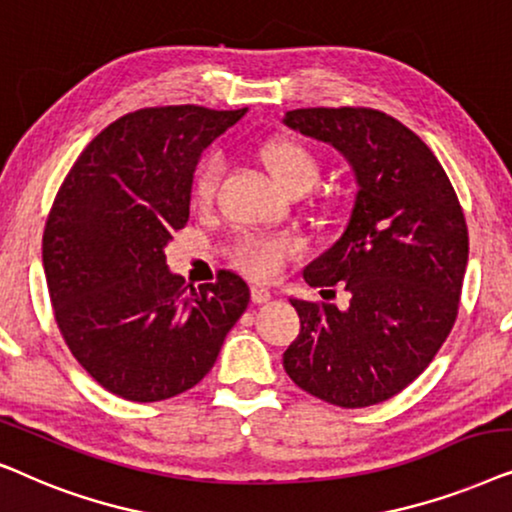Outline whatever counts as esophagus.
<instances>
[{"instance_id": "obj_1", "label": "esophagus", "mask_w": 512, "mask_h": 512, "mask_svg": "<svg viewBox=\"0 0 512 512\" xmlns=\"http://www.w3.org/2000/svg\"><path fill=\"white\" fill-rule=\"evenodd\" d=\"M250 297H252V302L255 304H267L271 297H274V292H271L267 285H262V283H255L250 288Z\"/></svg>"}]
</instances>
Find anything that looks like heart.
<instances>
[{"instance_id": "b5f03b06", "label": "heart", "mask_w": 512, "mask_h": 512, "mask_svg": "<svg viewBox=\"0 0 512 512\" xmlns=\"http://www.w3.org/2000/svg\"><path fill=\"white\" fill-rule=\"evenodd\" d=\"M260 161L276 185L285 192L309 189L318 177V161L302 142L290 138H274L260 147ZM217 177H220V156H203L192 177V199L196 206H210L215 199ZM297 248L288 236L250 234L238 241L236 260L252 276H271L281 267L283 257Z\"/></svg>"}]
</instances>
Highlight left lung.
<instances>
[{"label":"left lung","mask_w":512,"mask_h":512,"mask_svg":"<svg viewBox=\"0 0 512 512\" xmlns=\"http://www.w3.org/2000/svg\"><path fill=\"white\" fill-rule=\"evenodd\" d=\"M283 124L337 149L356 177L342 236L304 267L313 288L342 283L349 306L290 297L302 330L288 377L339 407H370L412 384L452 330L468 229L452 182L410 128L377 109L309 107Z\"/></svg>","instance_id":"left-lung-1"}]
</instances>
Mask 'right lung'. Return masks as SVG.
<instances>
[{"label": "right lung", "mask_w": 512, "mask_h": 512, "mask_svg": "<svg viewBox=\"0 0 512 512\" xmlns=\"http://www.w3.org/2000/svg\"><path fill=\"white\" fill-rule=\"evenodd\" d=\"M245 112L126 114L88 142L53 201L42 260L58 327L79 365L119 398L189 391L248 309L250 288L234 271L192 288L166 264L203 149Z\"/></svg>", "instance_id": "right-lung-1"}]
</instances>
